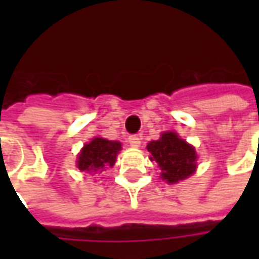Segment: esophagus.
<instances>
[{
  "label": "esophagus",
  "mask_w": 259,
  "mask_h": 259,
  "mask_svg": "<svg viewBox=\"0 0 259 259\" xmlns=\"http://www.w3.org/2000/svg\"><path fill=\"white\" fill-rule=\"evenodd\" d=\"M140 140L141 139L139 135H132V136H129V139H127V141H129V144L132 147H140V144H141Z\"/></svg>",
  "instance_id": "esophagus-1"
}]
</instances>
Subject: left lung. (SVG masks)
I'll return each instance as SVG.
<instances>
[{
	"mask_svg": "<svg viewBox=\"0 0 259 259\" xmlns=\"http://www.w3.org/2000/svg\"><path fill=\"white\" fill-rule=\"evenodd\" d=\"M147 150L151 152V161H157L162 170L161 178L168 183H178L194 174L195 150L174 132L163 133L159 140L150 141Z\"/></svg>",
	"mask_w": 259,
	"mask_h": 259,
	"instance_id": "8db88e82",
	"label": "left lung"
}]
</instances>
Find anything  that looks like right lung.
I'll list each match as a JSON object with an SVG mask.
<instances>
[{
    "mask_svg": "<svg viewBox=\"0 0 259 259\" xmlns=\"http://www.w3.org/2000/svg\"><path fill=\"white\" fill-rule=\"evenodd\" d=\"M120 151L119 141H109L96 137L83 147L77 157V168L94 175L107 166H113L116 154Z\"/></svg>",
    "mask_w": 259,
    "mask_h": 259,
    "instance_id": "add662e5",
    "label": "right lung"
}]
</instances>
